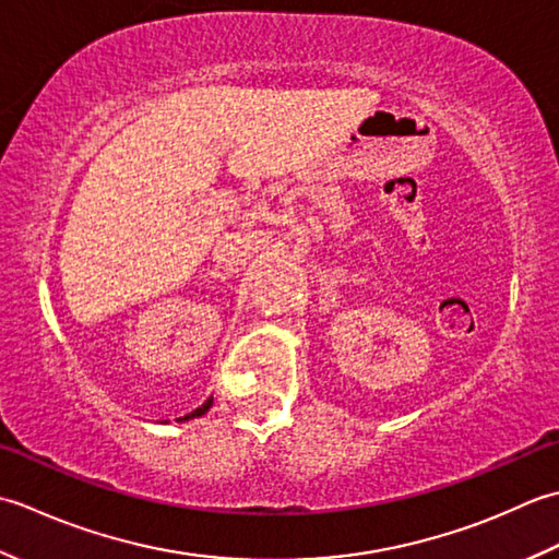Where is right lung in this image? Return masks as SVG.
I'll return each instance as SVG.
<instances>
[{"label": "right lung", "mask_w": 559, "mask_h": 559, "mask_svg": "<svg viewBox=\"0 0 559 559\" xmlns=\"http://www.w3.org/2000/svg\"><path fill=\"white\" fill-rule=\"evenodd\" d=\"M212 407V397H210V401L207 403H204V405H200L198 409H192V413L190 415H186V417H180V423H183V419H192V417H202L204 413H207V409Z\"/></svg>", "instance_id": "obj_1"}]
</instances>
